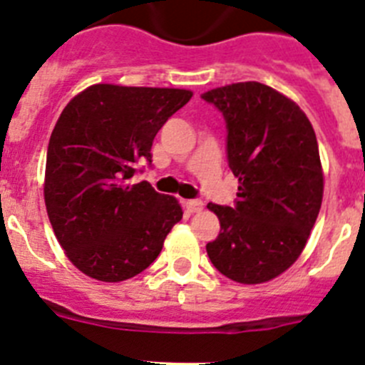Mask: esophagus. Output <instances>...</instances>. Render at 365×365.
<instances>
[{
  "label": "esophagus",
  "mask_w": 365,
  "mask_h": 365,
  "mask_svg": "<svg viewBox=\"0 0 365 365\" xmlns=\"http://www.w3.org/2000/svg\"><path fill=\"white\" fill-rule=\"evenodd\" d=\"M185 206H186V210L195 214V212L202 210V201H199V199H190V201L185 202Z\"/></svg>",
  "instance_id": "34e87169"
}]
</instances>
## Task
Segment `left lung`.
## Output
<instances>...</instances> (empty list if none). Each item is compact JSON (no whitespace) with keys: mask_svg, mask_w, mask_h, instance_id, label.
Returning <instances> with one entry per match:
<instances>
[{"mask_svg":"<svg viewBox=\"0 0 365 365\" xmlns=\"http://www.w3.org/2000/svg\"><path fill=\"white\" fill-rule=\"evenodd\" d=\"M201 98L227 122V160L240 182L234 205H208L221 232L206 252L234 282H269L298 259L320 212L314 130L291 98L265 83H232Z\"/></svg>","mask_w":365,"mask_h":365,"instance_id":"1","label":"left lung"}]
</instances>
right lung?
<instances>
[{"mask_svg":"<svg viewBox=\"0 0 365 365\" xmlns=\"http://www.w3.org/2000/svg\"><path fill=\"white\" fill-rule=\"evenodd\" d=\"M190 98L186 89L96 83L58 118L45 206L58 243L89 278L117 283L146 270L182 219L177 199L128 180L138 164H151L155 135Z\"/></svg>","mask_w":365,"mask_h":365,"instance_id":"1","label":"right lung"}]
</instances>
